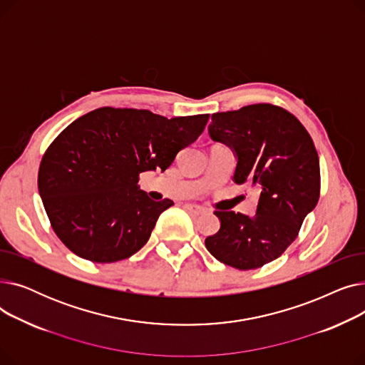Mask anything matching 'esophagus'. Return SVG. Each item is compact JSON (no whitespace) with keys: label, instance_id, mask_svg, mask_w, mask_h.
<instances>
[{"label":"esophagus","instance_id":"34e87169","mask_svg":"<svg viewBox=\"0 0 365 365\" xmlns=\"http://www.w3.org/2000/svg\"><path fill=\"white\" fill-rule=\"evenodd\" d=\"M183 207H185V210H186L187 213L194 215V216H201V215H204V213H205V210H204L202 207L195 205V204H185Z\"/></svg>","mask_w":365,"mask_h":365}]
</instances>
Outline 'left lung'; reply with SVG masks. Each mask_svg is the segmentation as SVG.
Returning a JSON list of instances; mask_svg holds the SVG:
<instances>
[{
  "mask_svg": "<svg viewBox=\"0 0 365 365\" xmlns=\"http://www.w3.org/2000/svg\"><path fill=\"white\" fill-rule=\"evenodd\" d=\"M208 133L237 153L234 180L259 189L255 217L219 212V232L207 250L240 271L278 259L297 238L319 200V160L309 133L293 113L271 103L213 113Z\"/></svg>",
  "mask_w": 365,
  "mask_h": 365,
  "instance_id": "8db88e82",
  "label": "left lung"
}]
</instances>
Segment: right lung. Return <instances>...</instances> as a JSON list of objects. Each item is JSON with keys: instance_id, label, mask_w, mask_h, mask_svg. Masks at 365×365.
Here are the masks:
<instances>
[{"instance_id": "right-lung-1", "label": "right lung", "mask_w": 365, "mask_h": 365, "mask_svg": "<svg viewBox=\"0 0 365 365\" xmlns=\"http://www.w3.org/2000/svg\"><path fill=\"white\" fill-rule=\"evenodd\" d=\"M208 113L165 118L146 109L99 108L69 124L44 152L38 190L56 235L86 260L112 263L148 242L173 201H152L138 185L167 170L204 131Z\"/></svg>"}]
</instances>
